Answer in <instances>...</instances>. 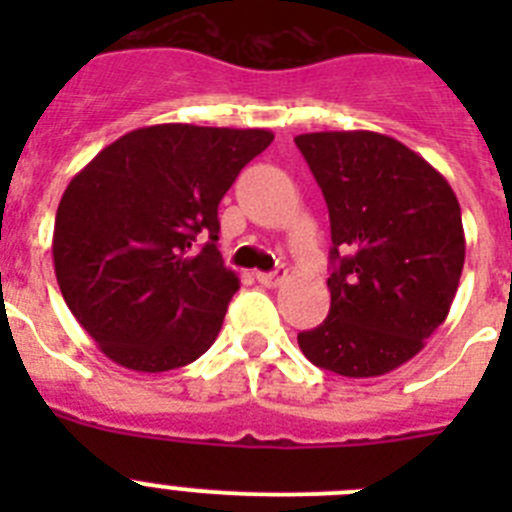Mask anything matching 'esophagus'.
<instances>
[{
	"label": "esophagus",
	"instance_id": "34e87169",
	"mask_svg": "<svg viewBox=\"0 0 512 512\" xmlns=\"http://www.w3.org/2000/svg\"><path fill=\"white\" fill-rule=\"evenodd\" d=\"M256 279H259V284H264V287H279V284L284 282V271H259Z\"/></svg>",
	"mask_w": 512,
	"mask_h": 512
}]
</instances>
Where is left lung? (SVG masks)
<instances>
[{
	"label": "left lung",
	"mask_w": 512,
	"mask_h": 512,
	"mask_svg": "<svg viewBox=\"0 0 512 512\" xmlns=\"http://www.w3.org/2000/svg\"><path fill=\"white\" fill-rule=\"evenodd\" d=\"M330 215V312L297 336L341 377H379L413 359L446 320L464 269L461 207L449 182L390 135L295 138Z\"/></svg>",
	"instance_id": "8db88e82"
}]
</instances>
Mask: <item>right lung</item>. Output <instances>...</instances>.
<instances>
[{"mask_svg":"<svg viewBox=\"0 0 512 512\" xmlns=\"http://www.w3.org/2000/svg\"><path fill=\"white\" fill-rule=\"evenodd\" d=\"M274 135L151 125L74 176L53 228L61 295L99 351L133 372H169L215 343L238 274L217 251V205ZM207 237L193 251L196 235Z\"/></svg>","mask_w":512,"mask_h":512,"instance_id":"right-lung-1","label":"right lung"}]
</instances>
